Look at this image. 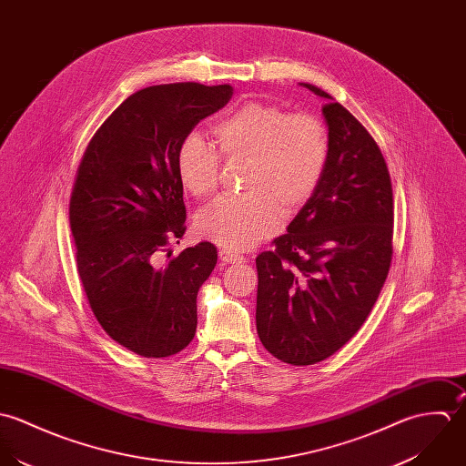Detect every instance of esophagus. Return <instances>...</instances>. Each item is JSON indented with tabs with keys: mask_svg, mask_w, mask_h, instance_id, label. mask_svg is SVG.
<instances>
[{
	"mask_svg": "<svg viewBox=\"0 0 466 466\" xmlns=\"http://www.w3.org/2000/svg\"><path fill=\"white\" fill-rule=\"evenodd\" d=\"M219 259L223 261V265H239V263H245V258L236 254V252H230V250H219Z\"/></svg>",
	"mask_w": 466,
	"mask_h": 466,
	"instance_id": "1",
	"label": "esophagus"
}]
</instances>
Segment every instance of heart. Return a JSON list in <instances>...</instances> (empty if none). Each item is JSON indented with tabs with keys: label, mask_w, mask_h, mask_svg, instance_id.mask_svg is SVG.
<instances>
[{
	"label": "heart",
	"mask_w": 466,
	"mask_h": 466,
	"mask_svg": "<svg viewBox=\"0 0 466 466\" xmlns=\"http://www.w3.org/2000/svg\"><path fill=\"white\" fill-rule=\"evenodd\" d=\"M214 147L198 137L177 153V175L188 194L208 198L219 178V157L248 160L247 194L221 198L196 219L198 234L228 250H247L293 219L313 198L329 158V133L309 113L245 102L212 124Z\"/></svg>",
	"instance_id": "heart-1"
}]
</instances>
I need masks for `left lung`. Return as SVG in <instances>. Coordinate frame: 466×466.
<instances>
[{
  "mask_svg": "<svg viewBox=\"0 0 466 466\" xmlns=\"http://www.w3.org/2000/svg\"><path fill=\"white\" fill-rule=\"evenodd\" d=\"M329 158L309 203L256 258V324L282 362L311 366L362 328L392 259V186L370 131L324 90Z\"/></svg>",
  "mask_w": 466,
  "mask_h": 466,
  "instance_id": "1",
  "label": "left lung"
}]
</instances>
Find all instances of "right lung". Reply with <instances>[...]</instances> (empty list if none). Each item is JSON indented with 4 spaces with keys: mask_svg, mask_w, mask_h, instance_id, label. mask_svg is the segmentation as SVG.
Wrapping results in <instances>:
<instances>
[{
    "mask_svg": "<svg viewBox=\"0 0 466 466\" xmlns=\"http://www.w3.org/2000/svg\"><path fill=\"white\" fill-rule=\"evenodd\" d=\"M230 96V85L199 83L129 95L96 129L77 167L70 198L77 272L102 329L140 357L177 355L194 339L198 289L218 250L203 241L157 263L186 234L177 153Z\"/></svg>",
    "mask_w": 466,
    "mask_h": 466,
    "instance_id": "add662e5",
    "label": "right lung"
}]
</instances>
